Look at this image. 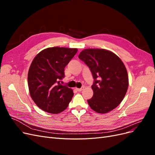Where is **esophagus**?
I'll list each match as a JSON object with an SVG mask.
<instances>
[{
    "mask_svg": "<svg viewBox=\"0 0 155 155\" xmlns=\"http://www.w3.org/2000/svg\"><path fill=\"white\" fill-rule=\"evenodd\" d=\"M83 88H84V87H81V88H76V90L77 91H78V92H81V91H83Z\"/></svg>",
    "mask_w": 155,
    "mask_h": 155,
    "instance_id": "1",
    "label": "esophagus"
}]
</instances>
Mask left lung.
Returning a JSON list of instances; mask_svg holds the SVG:
<instances>
[{
    "instance_id": "1",
    "label": "left lung",
    "mask_w": 155,
    "mask_h": 155,
    "mask_svg": "<svg viewBox=\"0 0 155 155\" xmlns=\"http://www.w3.org/2000/svg\"><path fill=\"white\" fill-rule=\"evenodd\" d=\"M78 58L90 68L94 78V94L88 104L98 113L118 107L127 91L129 78L124 63L115 54L105 49L83 50Z\"/></svg>"
}]
</instances>
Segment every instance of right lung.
I'll return each instance as SVG.
<instances>
[{
  "label": "right lung",
  "instance_id": "right-lung-1",
  "mask_svg": "<svg viewBox=\"0 0 155 155\" xmlns=\"http://www.w3.org/2000/svg\"><path fill=\"white\" fill-rule=\"evenodd\" d=\"M77 48L51 47L37 54L30 65L28 84L31 97L41 109L58 114L67 109L74 96L63 85L64 68L77 53Z\"/></svg>",
  "mask_w": 155,
  "mask_h": 155
}]
</instances>
